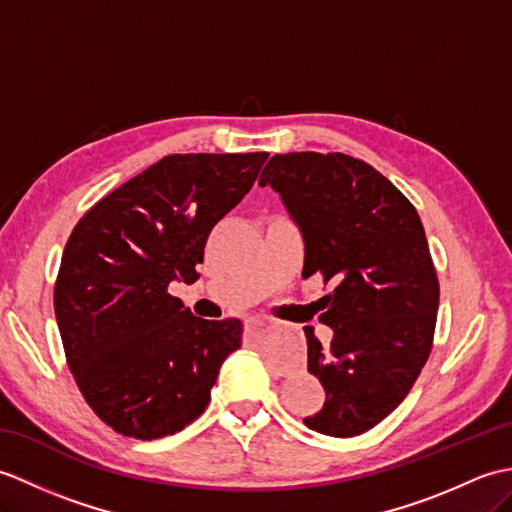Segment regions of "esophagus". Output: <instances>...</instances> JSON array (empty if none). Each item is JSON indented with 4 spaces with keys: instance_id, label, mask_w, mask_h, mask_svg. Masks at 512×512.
Masks as SVG:
<instances>
[{
    "instance_id": "34e87169",
    "label": "esophagus",
    "mask_w": 512,
    "mask_h": 512,
    "mask_svg": "<svg viewBox=\"0 0 512 512\" xmlns=\"http://www.w3.org/2000/svg\"><path fill=\"white\" fill-rule=\"evenodd\" d=\"M262 325H264V319H259V317H253V319L246 321L248 330H257V328H262Z\"/></svg>"
}]
</instances>
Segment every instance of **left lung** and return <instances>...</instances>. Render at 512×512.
Here are the masks:
<instances>
[{
  "label": "left lung",
  "mask_w": 512,
  "mask_h": 512,
  "mask_svg": "<svg viewBox=\"0 0 512 512\" xmlns=\"http://www.w3.org/2000/svg\"><path fill=\"white\" fill-rule=\"evenodd\" d=\"M259 184L301 226V277L334 286L319 299L332 343L306 328L325 405L303 422L323 436H361L405 400L433 347L440 281L420 215L383 173L345 154H277Z\"/></svg>",
  "instance_id": "obj_1"
}]
</instances>
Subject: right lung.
Returning a JSON list of instances; mask_svg holds the SVG:
<instances>
[{
    "instance_id": "obj_1",
    "label": "right lung",
    "mask_w": 512,
    "mask_h": 512,
    "mask_svg": "<svg viewBox=\"0 0 512 512\" xmlns=\"http://www.w3.org/2000/svg\"><path fill=\"white\" fill-rule=\"evenodd\" d=\"M266 151L171 154L76 222L54 281L65 361L107 427L156 440L206 409L239 319L204 321L169 295L193 284L213 226L253 187Z\"/></svg>"
}]
</instances>
